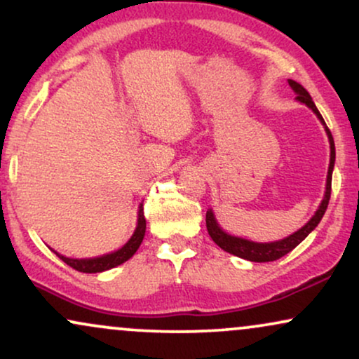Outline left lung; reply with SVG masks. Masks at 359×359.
Wrapping results in <instances>:
<instances>
[{"mask_svg": "<svg viewBox=\"0 0 359 359\" xmlns=\"http://www.w3.org/2000/svg\"><path fill=\"white\" fill-rule=\"evenodd\" d=\"M288 86H290L292 90L297 94V99H299L300 102H304L305 105H309L310 109L315 111L316 117L322 120V123L325 125V130H327V135L330 140V150H332V153H330V166H328V176H327V191H325V198H323L322 204H320L318 211L315 212V216L311 217V219L306 222L302 229L297 231L295 234L285 237V239L277 241V242H265V244H259V242H252L248 239H241V237L226 234V232L222 231L219 226H217L216 219H214V214L211 209H209V211L206 212V227H208L209 236H211V239L216 242V244L219 245L222 250H226V252L237 255V257H241V259L250 260V262H272V260L280 259L285 254L290 252V250L295 249L297 245H299L300 242L304 241L316 226H318V222L322 221L323 214L328 208L330 196H332V173H333V166H334V142H333L332 132H330V128L327 127V123H325L323 117L320 115L318 109L315 107L309 92H306L305 88L295 81H288Z\"/></svg>", "mask_w": 359, "mask_h": 359, "instance_id": "1", "label": "left lung"}]
</instances>
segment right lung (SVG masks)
I'll return each mask as SVG.
<instances>
[{"instance_id": "1", "label": "right lung", "mask_w": 359, "mask_h": 359, "mask_svg": "<svg viewBox=\"0 0 359 359\" xmlns=\"http://www.w3.org/2000/svg\"><path fill=\"white\" fill-rule=\"evenodd\" d=\"M145 231H147V221L145 216H143V204L138 209V224L137 229H135L133 236L130 237V241L123 245L122 249L115 250V252L102 255V257H94V259H69L64 257V255L57 254V257H60L66 262L67 265H71L72 269H76L79 272L83 273H95V272H104L109 271V269L117 267V265L127 262L130 257H133V254L137 252L140 244H142L143 237H145Z\"/></svg>"}]
</instances>
